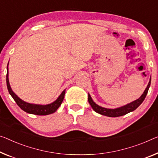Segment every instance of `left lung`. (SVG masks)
I'll return each mask as SVG.
<instances>
[{
  "label": "left lung",
  "mask_w": 158,
  "mask_h": 158,
  "mask_svg": "<svg viewBox=\"0 0 158 158\" xmlns=\"http://www.w3.org/2000/svg\"><path fill=\"white\" fill-rule=\"evenodd\" d=\"M150 81H151V77H150V81L148 82V85L147 87L145 88L143 93L142 95L140 96L139 98L136 99V100L132 102L127 104V105L121 106V107L116 109H106L102 107V106L98 105V104L92 99L91 96L89 95V94H88L89 104H90L92 108L93 109V110L94 111H96L97 113L99 114L110 116V117H117V116H123L127 114L128 113L131 112V111H134L135 110H136L138 106L141 104L143 102L145 97L147 95L148 92L149 87L150 85Z\"/></svg>",
  "instance_id": "left-lung-1"
}]
</instances>
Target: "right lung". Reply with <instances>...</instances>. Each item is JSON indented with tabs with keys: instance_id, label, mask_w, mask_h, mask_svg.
<instances>
[{
	"instance_id": "1",
	"label": "right lung",
	"mask_w": 158,
	"mask_h": 158,
	"mask_svg": "<svg viewBox=\"0 0 158 158\" xmlns=\"http://www.w3.org/2000/svg\"><path fill=\"white\" fill-rule=\"evenodd\" d=\"M6 83H7V87H8V92L12 98L15 101L17 104L20 106V107L25 111V112L29 114H32L35 115H48L54 113L56 111L58 110L63 100H64L65 91V89L62 92V93L60 94V96L55 100L54 102L46 104V105H42V104H30L22 100L20 98H19L15 94L13 93L12 90L10 85L9 83V79H8V64L7 65V75H6Z\"/></svg>"
}]
</instances>
